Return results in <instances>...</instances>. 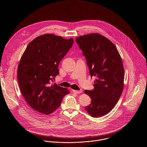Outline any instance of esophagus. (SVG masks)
Segmentation results:
<instances>
[{
    "label": "esophagus",
    "instance_id": "34e87169",
    "mask_svg": "<svg viewBox=\"0 0 147 147\" xmlns=\"http://www.w3.org/2000/svg\"><path fill=\"white\" fill-rule=\"evenodd\" d=\"M73 92L76 93V94H80L82 92V90H73Z\"/></svg>",
    "mask_w": 147,
    "mask_h": 147
}]
</instances>
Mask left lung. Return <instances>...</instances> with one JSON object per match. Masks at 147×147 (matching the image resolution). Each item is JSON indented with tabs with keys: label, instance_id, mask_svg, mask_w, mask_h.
<instances>
[{
	"label": "left lung",
	"instance_id": "8db88e82",
	"mask_svg": "<svg viewBox=\"0 0 147 147\" xmlns=\"http://www.w3.org/2000/svg\"><path fill=\"white\" fill-rule=\"evenodd\" d=\"M76 41L85 57L90 76L96 77L94 89L84 91L91 98L85 109L93 117L102 116L115 106L123 89L121 57L115 45L102 35L80 36Z\"/></svg>",
	"mask_w": 147,
	"mask_h": 147
}]
</instances>
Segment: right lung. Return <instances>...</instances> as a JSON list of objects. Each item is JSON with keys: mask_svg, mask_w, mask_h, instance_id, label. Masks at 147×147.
Returning a JSON list of instances; mask_svg holds the SVG:
<instances>
[{"mask_svg": "<svg viewBox=\"0 0 147 147\" xmlns=\"http://www.w3.org/2000/svg\"><path fill=\"white\" fill-rule=\"evenodd\" d=\"M73 39L53 34L41 35L27 46L18 66L17 77L21 94L35 111L49 115L61 104L69 93L51 82L59 74L61 61L72 47Z\"/></svg>", "mask_w": 147, "mask_h": 147, "instance_id": "add662e5", "label": "right lung"}]
</instances>
